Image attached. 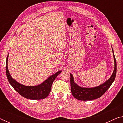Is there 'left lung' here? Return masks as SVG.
<instances>
[{
    "label": "left lung",
    "instance_id": "left-lung-1",
    "mask_svg": "<svg viewBox=\"0 0 123 123\" xmlns=\"http://www.w3.org/2000/svg\"><path fill=\"white\" fill-rule=\"evenodd\" d=\"M112 52H113L114 64H115L114 72L110 78L102 85L93 88H84L80 87L75 83L73 75L70 73L71 92L74 98L80 101L93 100L100 97L106 92V91L109 88L115 80L116 73H117V63H116L115 55L114 54L113 49H112Z\"/></svg>",
    "mask_w": 123,
    "mask_h": 123
}]
</instances>
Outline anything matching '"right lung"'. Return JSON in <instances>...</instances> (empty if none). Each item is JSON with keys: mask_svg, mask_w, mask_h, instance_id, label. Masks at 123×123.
<instances>
[{"mask_svg": "<svg viewBox=\"0 0 123 123\" xmlns=\"http://www.w3.org/2000/svg\"><path fill=\"white\" fill-rule=\"evenodd\" d=\"M8 55L6 60V74L8 80L13 88L22 96L30 100H42L48 96L51 91L52 84L56 77L61 73V70L57 72L51 76L49 77L43 83L35 86H27L18 83L14 80L10 74L8 68Z\"/></svg>", "mask_w": 123, "mask_h": 123, "instance_id": "1", "label": "right lung"}]
</instances>
